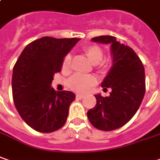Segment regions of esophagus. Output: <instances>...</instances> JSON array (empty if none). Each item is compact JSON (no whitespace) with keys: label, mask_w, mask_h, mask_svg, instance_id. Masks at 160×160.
Instances as JSON below:
<instances>
[{"label":"esophagus","mask_w":160,"mask_h":160,"mask_svg":"<svg viewBox=\"0 0 160 160\" xmlns=\"http://www.w3.org/2000/svg\"><path fill=\"white\" fill-rule=\"evenodd\" d=\"M83 97H84V95H83V94H76V98L77 99H82Z\"/></svg>","instance_id":"34e87169"}]
</instances>
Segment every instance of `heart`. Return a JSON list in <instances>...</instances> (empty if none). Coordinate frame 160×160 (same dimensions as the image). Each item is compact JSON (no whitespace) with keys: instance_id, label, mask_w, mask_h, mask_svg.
Returning a JSON list of instances; mask_svg holds the SVG:
<instances>
[{"instance_id":"b5f03b06","label":"heart","mask_w":160,"mask_h":160,"mask_svg":"<svg viewBox=\"0 0 160 160\" xmlns=\"http://www.w3.org/2000/svg\"><path fill=\"white\" fill-rule=\"evenodd\" d=\"M84 53L89 61L92 64L96 65L98 64L102 69H106L108 66V63L106 61H102L103 53L102 49L96 45H88L84 48ZM71 56L68 54L64 58L62 62V71L63 72H69L71 70ZM96 83L95 77L92 75H80L75 74L70 80H68L69 88L79 93H85L88 92L89 89H91Z\"/></svg>"}]
</instances>
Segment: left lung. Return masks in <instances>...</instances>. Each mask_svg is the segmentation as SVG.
Instances as JSON below:
<instances>
[{
  "instance_id": "8db88e82",
  "label": "left lung",
  "mask_w": 160,
  "mask_h": 160,
  "mask_svg": "<svg viewBox=\"0 0 160 160\" xmlns=\"http://www.w3.org/2000/svg\"><path fill=\"white\" fill-rule=\"evenodd\" d=\"M99 43H109L112 66L102 82L104 89L111 88L110 95L94 94L95 107L88 111L92 125L109 131L121 128L137 113L145 93V75L143 63L130 46L117 41L112 36L91 39Z\"/></svg>"
}]
</instances>
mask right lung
Instances as JSON below:
<instances>
[{
	"mask_svg": "<svg viewBox=\"0 0 160 160\" xmlns=\"http://www.w3.org/2000/svg\"><path fill=\"white\" fill-rule=\"evenodd\" d=\"M79 40L43 37L29 43L18 58L12 75L13 99L21 117L33 130L50 133L65 124L75 94L56 92L52 83Z\"/></svg>",
	"mask_w": 160,
	"mask_h": 160,
	"instance_id": "1",
	"label": "right lung"
}]
</instances>
